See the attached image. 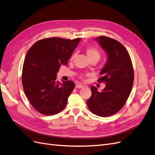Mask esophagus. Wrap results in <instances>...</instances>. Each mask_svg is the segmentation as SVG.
Returning a JSON list of instances; mask_svg holds the SVG:
<instances>
[{
  "mask_svg": "<svg viewBox=\"0 0 155 155\" xmlns=\"http://www.w3.org/2000/svg\"><path fill=\"white\" fill-rule=\"evenodd\" d=\"M75 87H76L77 89L83 88V87H84V86H82V85H81V84H76V85H75Z\"/></svg>",
  "mask_w": 155,
  "mask_h": 155,
  "instance_id": "34e87169",
  "label": "esophagus"
}]
</instances>
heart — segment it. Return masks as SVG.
Segmentation results:
<instances>
[{
  "instance_id": "1",
  "label": "heart",
  "mask_w": 155,
  "mask_h": 155,
  "mask_svg": "<svg viewBox=\"0 0 155 155\" xmlns=\"http://www.w3.org/2000/svg\"><path fill=\"white\" fill-rule=\"evenodd\" d=\"M86 53L89 60H91L92 58H97L98 60H99L100 57H101V54H100V53L97 50V49L93 48H87L86 50ZM74 55H72L70 58V61H72Z\"/></svg>"
}]
</instances>
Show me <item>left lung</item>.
Segmentation results:
<instances>
[{"label":"left lung","instance_id":"left-lung-1","mask_svg":"<svg viewBox=\"0 0 155 155\" xmlns=\"http://www.w3.org/2000/svg\"><path fill=\"white\" fill-rule=\"evenodd\" d=\"M96 41L107 54L98 80L106 82V87L98 92L97 87L91 86L87 104L93 113L106 117L119 111L126 104L132 89L134 71L130 56L121 43L105 36L97 37Z\"/></svg>","mask_w":155,"mask_h":155}]
</instances>
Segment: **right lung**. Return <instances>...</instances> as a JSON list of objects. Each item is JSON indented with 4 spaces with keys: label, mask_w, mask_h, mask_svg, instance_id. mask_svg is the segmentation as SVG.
Returning a JSON list of instances; mask_svg holds the SVG:
<instances>
[{
    "label": "right lung",
    "mask_w": 155,
    "mask_h": 155,
    "mask_svg": "<svg viewBox=\"0 0 155 155\" xmlns=\"http://www.w3.org/2000/svg\"><path fill=\"white\" fill-rule=\"evenodd\" d=\"M81 38H44L29 48L24 59L22 82L25 94L35 109L45 115L61 112L73 91V81L59 82L57 73L67 65Z\"/></svg>",
    "instance_id": "1"
}]
</instances>
